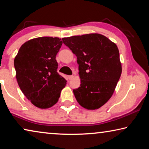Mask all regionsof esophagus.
Returning a JSON list of instances; mask_svg holds the SVG:
<instances>
[{"label":"esophagus","instance_id":"34e87169","mask_svg":"<svg viewBox=\"0 0 149 149\" xmlns=\"http://www.w3.org/2000/svg\"><path fill=\"white\" fill-rule=\"evenodd\" d=\"M68 79L70 80V79H72L73 77H74V75H68Z\"/></svg>","mask_w":149,"mask_h":149}]
</instances>
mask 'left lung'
Masks as SVG:
<instances>
[{
	"mask_svg": "<svg viewBox=\"0 0 149 149\" xmlns=\"http://www.w3.org/2000/svg\"><path fill=\"white\" fill-rule=\"evenodd\" d=\"M77 56L80 87L74 89L78 103L88 110L98 109L110 99L122 74L116 45L100 34L62 38Z\"/></svg>",
	"mask_w": 149,
	"mask_h": 149,
	"instance_id": "1",
	"label": "left lung"
}]
</instances>
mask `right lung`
I'll return each instance as SVG.
<instances>
[{"label": "right lung", "mask_w": 149, "mask_h": 149, "mask_svg": "<svg viewBox=\"0 0 149 149\" xmlns=\"http://www.w3.org/2000/svg\"><path fill=\"white\" fill-rule=\"evenodd\" d=\"M62 45L58 37L33 39L22 45L15 58L17 84L35 107H52L66 85V80L57 72L56 56Z\"/></svg>", "instance_id": "right-lung-1"}]
</instances>
